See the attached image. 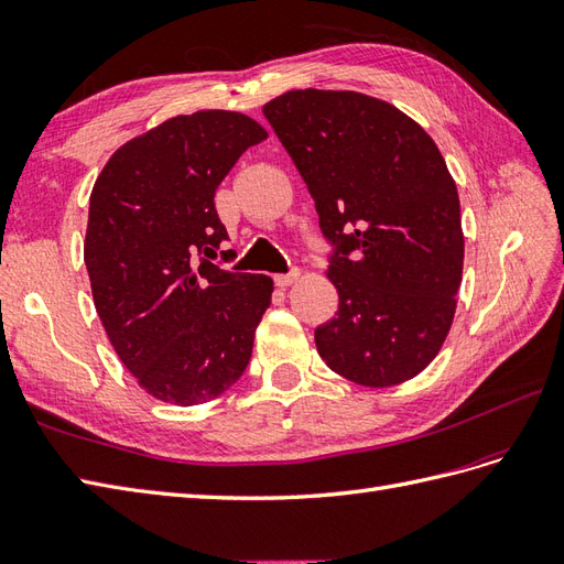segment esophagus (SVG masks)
I'll return each mask as SVG.
<instances>
[{
	"mask_svg": "<svg viewBox=\"0 0 564 564\" xmlns=\"http://www.w3.org/2000/svg\"><path fill=\"white\" fill-rule=\"evenodd\" d=\"M297 279H300V271H291V273H276V276H273V283H276L279 288H288V285H293Z\"/></svg>",
	"mask_w": 564,
	"mask_h": 564,
	"instance_id": "1",
	"label": "esophagus"
}]
</instances>
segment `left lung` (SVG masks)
<instances>
[{"label":"left lung","instance_id":"8db88e82","mask_svg":"<svg viewBox=\"0 0 564 564\" xmlns=\"http://www.w3.org/2000/svg\"><path fill=\"white\" fill-rule=\"evenodd\" d=\"M336 245L338 312L314 330L340 377L369 388L414 379L453 326L465 262L457 185L424 128L352 90H291L264 105Z\"/></svg>","mask_w":564,"mask_h":564}]
</instances>
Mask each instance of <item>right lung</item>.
Segmentation results:
<instances>
[{
  "mask_svg": "<svg viewBox=\"0 0 564 564\" xmlns=\"http://www.w3.org/2000/svg\"><path fill=\"white\" fill-rule=\"evenodd\" d=\"M267 135L238 111L173 117L121 144L95 181L83 248L93 300L121 362L156 400L202 405L250 362L273 281L209 262L228 240L214 195Z\"/></svg>",
  "mask_w": 564,
  "mask_h": 564,
  "instance_id": "add662e5",
  "label": "right lung"
}]
</instances>
